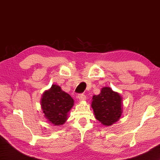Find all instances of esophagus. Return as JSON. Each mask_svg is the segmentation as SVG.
I'll return each mask as SVG.
<instances>
[{
    "label": "esophagus",
    "mask_w": 160,
    "mask_h": 160,
    "mask_svg": "<svg viewBox=\"0 0 160 160\" xmlns=\"http://www.w3.org/2000/svg\"><path fill=\"white\" fill-rule=\"evenodd\" d=\"M78 99H79L80 101H85V100L86 99V96L85 95V94H78Z\"/></svg>",
    "instance_id": "1"
}]
</instances>
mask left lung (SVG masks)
<instances>
[{
  "label": "left lung",
  "instance_id": "obj_1",
  "mask_svg": "<svg viewBox=\"0 0 160 160\" xmlns=\"http://www.w3.org/2000/svg\"><path fill=\"white\" fill-rule=\"evenodd\" d=\"M91 107L100 123L104 126H111L122 114V98L109 87H104L99 94L93 96Z\"/></svg>",
  "mask_w": 160,
  "mask_h": 160
}]
</instances>
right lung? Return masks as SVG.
<instances>
[{"label":"right lung","mask_w":160,"mask_h":160,"mask_svg":"<svg viewBox=\"0 0 160 160\" xmlns=\"http://www.w3.org/2000/svg\"><path fill=\"white\" fill-rule=\"evenodd\" d=\"M41 105L48 122L61 126L68 119V113L74 105V100L62 90L60 86L52 85L49 90L43 94Z\"/></svg>","instance_id":"1"}]
</instances>
